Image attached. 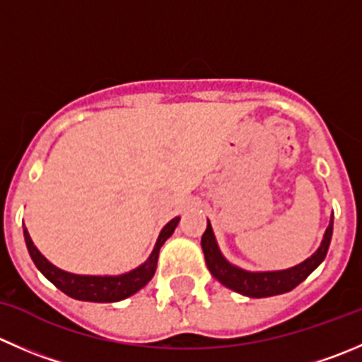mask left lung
Returning <instances> with one entry per match:
<instances>
[{
    "instance_id": "8db88e82",
    "label": "left lung",
    "mask_w": 362,
    "mask_h": 362,
    "mask_svg": "<svg viewBox=\"0 0 362 362\" xmlns=\"http://www.w3.org/2000/svg\"><path fill=\"white\" fill-rule=\"evenodd\" d=\"M332 223H334V219L331 216V223L325 230L324 240L310 258L304 259L299 265L292 267V269L269 270V272H249V270H244L228 262L221 255L219 245H217L216 237H214L212 226H210V223H206V230L202 237V247L203 252H205L206 267H209V270L217 281L223 283L226 288L233 290V292L242 293V296L262 299V297L286 293L296 288L297 285H300L324 262L332 238Z\"/></svg>"
}]
</instances>
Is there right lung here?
<instances>
[{
	"label": "right lung",
	"mask_w": 362,
	"mask_h": 362,
	"mask_svg": "<svg viewBox=\"0 0 362 362\" xmlns=\"http://www.w3.org/2000/svg\"><path fill=\"white\" fill-rule=\"evenodd\" d=\"M178 221H180V217H175V219H171L170 223L160 230L159 238H157L156 242V247H153L152 255H150V258L146 259L143 265L131 270L127 274L120 276L70 274V272L58 269V267L52 265L49 259H45V256L35 247L26 226H24V240H26L28 251H30V256L31 259H33L35 265H37V269L40 270L42 274H44L56 288L62 290L63 293H66V296L72 297V299L88 300V303H118V300H124L127 299V297L134 296L138 290H141L143 286L153 278L160 247H163L164 242L171 237V233H173L175 228H177Z\"/></svg>",
	"instance_id": "obj_1"
}]
</instances>
